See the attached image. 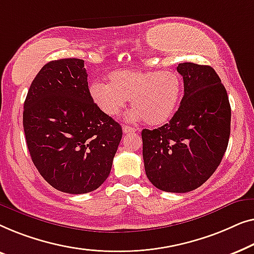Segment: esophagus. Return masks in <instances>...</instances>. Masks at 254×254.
Masks as SVG:
<instances>
[{"mask_svg":"<svg viewBox=\"0 0 254 254\" xmlns=\"http://www.w3.org/2000/svg\"><path fill=\"white\" fill-rule=\"evenodd\" d=\"M137 130H138V128L131 127H128V126H124L123 127V132H124V133H132V132H135Z\"/></svg>","mask_w":254,"mask_h":254,"instance_id":"obj_1","label":"esophagus"}]
</instances>
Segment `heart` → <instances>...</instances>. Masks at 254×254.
<instances>
[{
    "mask_svg": "<svg viewBox=\"0 0 254 254\" xmlns=\"http://www.w3.org/2000/svg\"><path fill=\"white\" fill-rule=\"evenodd\" d=\"M183 92V79L175 71L121 69L108 74V84L95 81L91 98L108 116H117L131 98L130 119L161 126L176 112Z\"/></svg>",
    "mask_w": 254,
    "mask_h": 254,
    "instance_id": "obj_1",
    "label": "heart"
}]
</instances>
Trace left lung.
<instances>
[{"mask_svg": "<svg viewBox=\"0 0 254 254\" xmlns=\"http://www.w3.org/2000/svg\"><path fill=\"white\" fill-rule=\"evenodd\" d=\"M184 96L161 127L141 131L149 182L166 192L185 193L205 183L222 161L230 135L231 108L226 88L209 65L180 63Z\"/></svg>", "mask_w": 254, "mask_h": 254, "instance_id": "8db88e82", "label": "left lung"}]
</instances>
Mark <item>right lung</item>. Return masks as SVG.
Listing matches in <instances>:
<instances>
[{
  "instance_id": "add662e5",
  "label": "right lung",
  "mask_w": 254,
  "mask_h": 254,
  "mask_svg": "<svg viewBox=\"0 0 254 254\" xmlns=\"http://www.w3.org/2000/svg\"><path fill=\"white\" fill-rule=\"evenodd\" d=\"M23 126L35 168L70 194L94 191L107 180L123 134L92 100L79 59L42 66L25 99Z\"/></svg>"
}]
</instances>
